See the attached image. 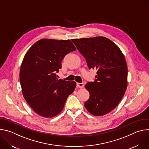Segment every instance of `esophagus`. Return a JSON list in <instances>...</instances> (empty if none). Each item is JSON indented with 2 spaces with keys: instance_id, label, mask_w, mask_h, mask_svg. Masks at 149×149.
<instances>
[{
  "instance_id": "obj_1",
  "label": "esophagus",
  "mask_w": 149,
  "mask_h": 149,
  "mask_svg": "<svg viewBox=\"0 0 149 149\" xmlns=\"http://www.w3.org/2000/svg\"><path fill=\"white\" fill-rule=\"evenodd\" d=\"M77 86L78 88H82L84 87V84L83 83H77Z\"/></svg>"
}]
</instances>
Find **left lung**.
<instances>
[{"instance_id": "obj_1", "label": "left lung", "mask_w": 149, "mask_h": 149, "mask_svg": "<svg viewBox=\"0 0 149 149\" xmlns=\"http://www.w3.org/2000/svg\"><path fill=\"white\" fill-rule=\"evenodd\" d=\"M86 58L88 68L97 70L94 82L85 87L90 93L85 102L92 114L101 116L114 110L123 97L127 87V65L120 49L103 36L72 40Z\"/></svg>"}]
</instances>
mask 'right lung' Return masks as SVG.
<instances>
[{"label":"right lung","instance_id":"1","mask_svg":"<svg viewBox=\"0 0 149 149\" xmlns=\"http://www.w3.org/2000/svg\"><path fill=\"white\" fill-rule=\"evenodd\" d=\"M75 50L69 39H42L25 54L19 74L22 94L39 116L51 118L58 115L74 92L76 82L58 79L56 74L63 58Z\"/></svg>","mask_w":149,"mask_h":149}]
</instances>
